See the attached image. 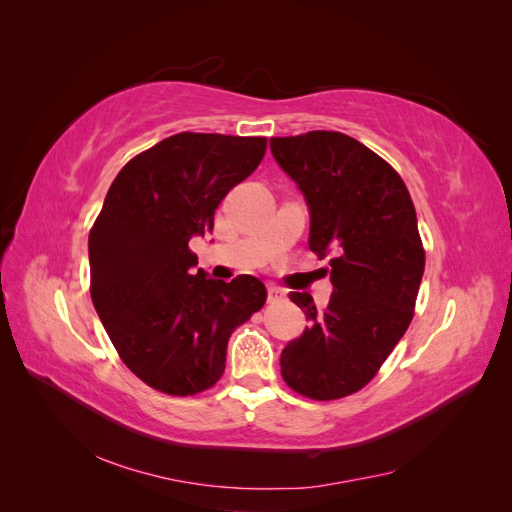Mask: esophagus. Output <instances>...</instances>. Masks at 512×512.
I'll return each mask as SVG.
<instances>
[{
  "label": "esophagus",
  "mask_w": 512,
  "mask_h": 512,
  "mask_svg": "<svg viewBox=\"0 0 512 512\" xmlns=\"http://www.w3.org/2000/svg\"><path fill=\"white\" fill-rule=\"evenodd\" d=\"M267 292H269V301L271 303H277V301H282L286 297V292L280 286H275V284H269Z\"/></svg>",
  "instance_id": "esophagus-1"
}]
</instances>
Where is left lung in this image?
Returning <instances> with one entry per match:
<instances>
[{"label":"left lung","mask_w":512,"mask_h":512,"mask_svg":"<svg viewBox=\"0 0 512 512\" xmlns=\"http://www.w3.org/2000/svg\"><path fill=\"white\" fill-rule=\"evenodd\" d=\"M271 151L309 205V250L333 254L329 305L290 292L309 324L282 352V378L316 401L374 380L408 331L425 247L404 179L356 138L314 130L271 138Z\"/></svg>","instance_id":"1"}]
</instances>
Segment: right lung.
Instances as JSON below:
<instances>
[{
  "instance_id": "add662e5",
  "label": "right lung",
  "mask_w": 512,
  "mask_h": 512,
  "mask_svg": "<svg viewBox=\"0 0 512 512\" xmlns=\"http://www.w3.org/2000/svg\"><path fill=\"white\" fill-rule=\"evenodd\" d=\"M265 151V136L179 132L111 183L89 230V292L121 361L151 389L175 397L211 389L232 331L267 301L252 275L222 282L194 273L190 250Z\"/></svg>"
}]
</instances>
